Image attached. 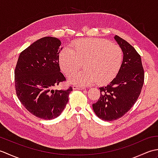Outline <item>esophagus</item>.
<instances>
[{
  "label": "esophagus",
  "mask_w": 158,
  "mask_h": 158,
  "mask_svg": "<svg viewBox=\"0 0 158 158\" xmlns=\"http://www.w3.org/2000/svg\"><path fill=\"white\" fill-rule=\"evenodd\" d=\"M73 89H85V87L79 86V85H73Z\"/></svg>",
  "instance_id": "esophagus-1"
}]
</instances>
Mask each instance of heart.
<instances>
[{
  "label": "heart",
  "mask_w": 158,
  "mask_h": 158,
  "mask_svg": "<svg viewBox=\"0 0 158 158\" xmlns=\"http://www.w3.org/2000/svg\"><path fill=\"white\" fill-rule=\"evenodd\" d=\"M63 49L59 56L62 71L69 76L77 72L83 63L84 70L69 78L79 85L98 83L105 85L112 81L122 67L123 53L122 48L106 40L81 39Z\"/></svg>",
  "instance_id": "b5f03b06"
}]
</instances>
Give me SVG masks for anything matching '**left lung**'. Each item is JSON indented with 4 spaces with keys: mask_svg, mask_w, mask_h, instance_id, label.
Returning <instances> with one entry per match:
<instances>
[{
    "mask_svg": "<svg viewBox=\"0 0 158 158\" xmlns=\"http://www.w3.org/2000/svg\"><path fill=\"white\" fill-rule=\"evenodd\" d=\"M114 38L123 53L122 65L115 78L106 87L99 88L100 98L92 105L96 115L109 122L119 119L132 108L140 94L145 79L139 53L119 36Z\"/></svg>",
    "mask_w": 158,
    "mask_h": 158,
    "instance_id": "8db88e82",
    "label": "left lung"
}]
</instances>
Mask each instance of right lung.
<instances>
[{"instance_id":"obj_1","label":"right lung","mask_w":158,"mask_h":158,"mask_svg":"<svg viewBox=\"0 0 158 158\" xmlns=\"http://www.w3.org/2000/svg\"><path fill=\"white\" fill-rule=\"evenodd\" d=\"M61 42L45 36L20 53L15 69L17 96L26 110L43 119L58 117L69 101L73 88L55 89L66 81L60 72L59 53Z\"/></svg>"}]
</instances>
